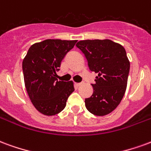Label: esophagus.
<instances>
[{
	"label": "esophagus",
	"instance_id": "34e87169",
	"mask_svg": "<svg viewBox=\"0 0 151 151\" xmlns=\"http://www.w3.org/2000/svg\"><path fill=\"white\" fill-rule=\"evenodd\" d=\"M83 84V83H75V86L76 87H80Z\"/></svg>",
	"mask_w": 151,
	"mask_h": 151
}]
</instances>
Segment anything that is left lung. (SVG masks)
I'll list each match as a JSON object with an SVG mask.
<instances>
[{"label": "left lung", "mask_w": 151, "mask_h": 151, "mask_svg": "<svg viewBox=\"0 0 151 151\" xmlns=\"http://www.w3.org/2000/svg\"><path fill=\"white\" fill-rule=\"evenodd\" d=\"M76 47L84 54L90 71L97 74L85 106L94 115H107L118 106L127 87L130 63L125 48L109 39L82 40Z\"/></svg>", "instance_id": "left-lung-1"}]
</instances>
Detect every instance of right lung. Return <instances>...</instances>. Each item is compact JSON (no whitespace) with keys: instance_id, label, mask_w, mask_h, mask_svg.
Segmentation results:
<instances>
[{"instance_id":"1","label":"right lung","mask_w":151,"mask_h":151,"mask_svg":"<svg viewBox=\"0 0 151 151\" xmlns=\"http://www.w3.org/2000/svg\"><path fill=\"white\" fill-rule=\"evenodd\" d=\"M77 40L47 39L29 47L22 61L24 82L35 109L46 116L58 114L74 92L73 81H59V71L65 55Z\"/></svg>"}]
</instances>
